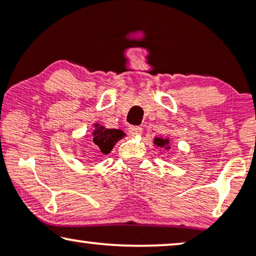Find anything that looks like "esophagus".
<instances>
[{
  "label": "esophagus",
  "mask_w": 256,
  "mask_h": 256,
  "mask_svg": "<svg viewBox=\"0 0 256 256\" xmlns=\"http://www.w3.org/2000/svg\"><path fill=\"white\" fill-rule=\"evenodd\" d=\"M128 132L129 134L132 136H138L142 134V128L138 127V126H130V127L128 128Z\"/></svg>",
  "instance_id": "obj_1"
}]
</instances>
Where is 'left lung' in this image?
<instances>
[{"mask_svg":"<svg viewBox=\"0 0 256 256\" xmlns=\"http://www.w3.org/2000/svg\"><path fill=\"white\" fill-rule=\"evenodd\" d=\"M154 143H155L157 146H160V148H166V149L170 148V146H168L169 144V140L166 138H155Z\"/></svg>","mask_w":256,"mask_h":256,"instance_id":"8db88e82","label":"left lung"}]
</instances>
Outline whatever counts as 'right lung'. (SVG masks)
I'll list each match as a JSON object with an SVG mask.
<instances>
[{"label":"right lung","instance_id":"right-lung-1","mask_svg":"<svg viewBox=\"0 0 256 256\" xmlns=\"http://www.w3.org/2000/svg\"><path fill=\"white\" fill-rule=\"evenodd\" d=\"M93 132V143L100 152L107 155L113 149L115 143L124 136V132L120 129H106L102 126L96 124Z\"/></svg>","mask_w":256,"mask_h":256}]
</instances>
